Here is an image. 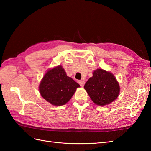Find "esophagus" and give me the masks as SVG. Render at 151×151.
<instances>
[{"label": "esophagus", "mask_w": 151, "mask_h": 151, "mask_svg": "<svg viewBox=\"0 0 151 151\" xmlns=\"http://www.w3.org/2000/svg\"><path fill=\"white\" fill-rule=\"evenodd\" d=\"M78 84L81 85V86H82V87H83V86H84L85 84V81H82V80H81V81H78Z\"/></svg>", "instance_id": "esophagus-1"}]
</instances>
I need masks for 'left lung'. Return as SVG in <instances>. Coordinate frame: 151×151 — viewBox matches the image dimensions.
<instances>
[{"instance_id": "1", "label": "left lung", "mask_w": 151, "mask_h": 151, "mask_svg": "<svg viewBox=\"0 0 151 151\" xmlns=\"http://www.w3.org/2000/svg\"><path fill=\"white\" fill-rule=\"evenodd\" d=\"M93 102L99 106H104L115 101L119 93L120 88L117 80L111 73L99 69L93 73L84 85Z\"/></svg>"}]
</instances>
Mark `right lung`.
I'll list each match as a JSON object with an SVG mask.
<instances>
[{"label":"right lung","instance_id":"add662e5","mask_svg":"<svg viewBox=\"0 0 151 151\" xmlns=\"http://www.w3.org/2000/svg\"><path fill=\"white\" fill-rule=\"evenodd\" d=\"M80 85L67 74L62 66L48 70L40 85L41 96L50 103L62 106L67 103Z\"/></svg>","mask_w":151,"mask_h":151}]
</instances>
